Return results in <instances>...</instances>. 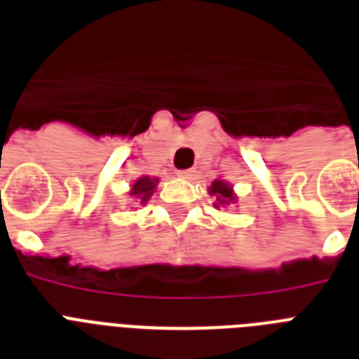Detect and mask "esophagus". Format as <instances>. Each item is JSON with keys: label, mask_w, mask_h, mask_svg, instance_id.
Wrapping results in <instances>:
<instances>
[{"label": "esophagus", "mask_w": 359, "mask_h": 359, "mask_svg": "<svg viewBox=\"0 0 359 359\" xmlns=\"http://www.w3.org/2000/svg\"><path fill=\"white\" fill-rule=\"evenodd\" d=\"M180 177V179H184V180H189V179H194L195 177V170H184V171H179L177 173Z\"/></svg>", "instance_id": "34e87169"}]
</instances>
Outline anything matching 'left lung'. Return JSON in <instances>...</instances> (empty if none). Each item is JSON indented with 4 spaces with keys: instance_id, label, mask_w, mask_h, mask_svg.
<instances>
[{
    "instance_id": "obj_1",
    "label": "left lung",
    "mask_w": 359,
    "mask_h": 359,
    "mask_svg": "<svg viewBox=\"0 0 359 359\" xmlns=\"http://www.w3.org/2000/svg\"><path fill=\"white\" fill-rule=\"evenodd\" d=\"M208 194L214 195L215 197V203H214V208L215 210H221V208H226V206L234 205L238 197H236V191L232 188L230 182L223 179H215L212 184L208 186Z\"/></svg>"
}]
</instances>
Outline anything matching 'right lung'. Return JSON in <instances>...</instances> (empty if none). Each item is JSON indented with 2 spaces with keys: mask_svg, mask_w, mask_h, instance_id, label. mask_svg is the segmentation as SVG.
Instances as JSON below:
<instances>
[{
  "mask_svg": "<svg viewBox=\"0 0 359 359\" xmlns=\"http://www.w3.org/2000/svg\"><path fill=\"white\" fill-rule=\"evenodd\" d=\"M158 177H151V175H144V177H138V179L134 180L133 184H130L129 194L133 195L134 199L138 201L140 205L145 206L147 205V201L153 197V194L158 188Z\"/></svg>",
  "mask_w": 359,
  "mask_h": 359,
  "instance_id": "1",
  "label": "right lung"
}]
</instances>
